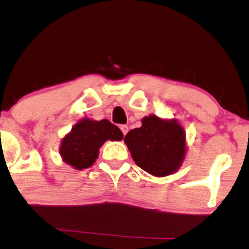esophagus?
Instances as JSON below:
<instances>
[{"instance_id":"34e87169","label":"esophagus","mask_w":249,"mask_h":249,"mask_svg":"<svg viewBox=\"0 0 249 249\" xmlns=\"http://www.w3.org/2000/svg\"><path fill=\"white\" fill-rule=\"evenodd\" d=\"M119 128H121V131L123 132V134L126 135V133L128 132V126H127V125H121V126H119Z\"/></svg>"}]
</instances>
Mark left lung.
Masks as SVG:
<instances>
[{
  "label": "left lung",
  "mask_w": 249,
  "mask_h": 249,
  "mask_svg": "<svg viewBox=\"0 0 249 249\" xmlns=\"http://www.w3.org/2000/svg\"><path fill=\"white\" fill-rule=\"evenodd\" d=\"M135 164L155 177H167L178 170L185 156V134L178 123L150 115L142 126L124 139Z\"/></svg>",
  "instance_id": "8db88e82"
}]
</instances>
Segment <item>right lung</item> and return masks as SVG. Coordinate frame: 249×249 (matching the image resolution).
Wrapping results in <instances>:
<instances>
[{"mask_svg":"<svg viewBox=\"0 0 249 249\" xmlns=\"http://www.w3.org/2000/svg\"><path fill=\"white\" fill-rule=\"evenodd\" d=\"M123 137L122 131L108 119L92 121L84 118L62 139L60 155L65 163L76 170H83L93 165L99 149L106 141H119Z\"/></svg>","mask_w":249,"mask_h":249,"instance_id":"obj_1","label":"right lung"}]
</instances>
